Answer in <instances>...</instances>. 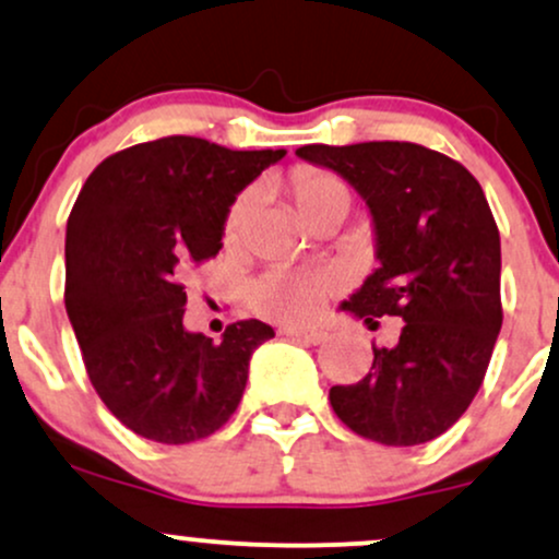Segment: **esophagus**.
<instances>
[{
    "mask_svg": "<svg viewBox=\"0 0 559 559\" xmlns=\"http://www.w3.org/2000/svg\"><path fill=\"white\" fill-rule=\"evenodd\" d=\"M281 333L288 338H297V342H305V344H323L325 338H329V333L320 331V329H297V325H286V329H281Z\"/></svg>",
    "mask_w": 559,
    "mask_h": 559,
    "instance_id": "obj_1",
    "label": "esophagus"
}]
</instances>
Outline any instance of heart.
Segmentation results:
<instances>
[{"mask_svg":"<svg viewBox=\"0 0 559 559\" xmlns=\"http://www.w3.org/2000/svg\"><path fill=\"white\" fill-rule=\"evenodd\" d=\"M331 191H346L344 183L338 181L331 173H318L307 170L299 173L297 181H294V194L301 213L310 210L312 202H318L323 194ZM254 207V191H247L236 199V204L230 207V215L226 221V239L236 241L243 234L249 215ZM331 281L329 275L310 273V271H286V267H275L267 271L258 284L252 286V301L262 316L275 318V320H307L323 307L325 294H329Z\"/></svg>","mask_w":559,"mask_h":559,"instance_id":"obj_1","label":"heart"}]
</instances>
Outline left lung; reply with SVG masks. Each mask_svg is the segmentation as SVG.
<instances>
[{
	"label": "left lung",
	"instance_id": "8db88e82",
	"mask_svg": "<svg viewBox=\"0 0 559 559\" xmlns=\"http://www.w3.org/2000/svg\"><path fill=\"white\" fill-rule=\"evenodd\" d=\"M297 155L342 176L373 217L378 267L342 301L400 338L373 346V368L329 400L342 423L386 447L426 444L452 428L484 383L502 329L499 230L463 165L409 141L307 144Z\"/></svg>",
	"mask_w": 559,
	"mask_h": 559
}]
</instances>
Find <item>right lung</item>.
<instances>
[{"instance_id":"right-lung-1","label":"right lung","mask_w":559,"mask_h":559,"mask_svg":"<svg viewBox=\"0 0 559 559\" xmlns=\"http://www.w3.org/2000/svg\"><path fill=\"white\" fill-rule=\"evenodd\" d=\"M286 150L165 136L115 152L83 183L66 234V310L107 409L144 439L226 426L249 360L275 331L239 320L221 344L183 325V273L215 258L236 197Z\"/></svg>"}]
</instances>
